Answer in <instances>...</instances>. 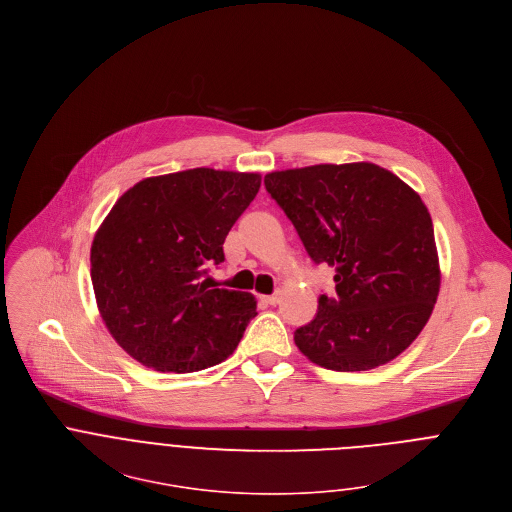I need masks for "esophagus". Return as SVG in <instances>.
<instances>
[{"instance_id":"1","label":"esophagus","mask_w":512,"mask_h":512,"mask_svg":"<svg viewBox=\"0 0 512 512\" xmlns=\"http://www.w3.org/2000/svg\"><path fill=\"white\" fill-rule=\"evenodd\" d=\"M261 301L267 303V305H277L279 303V295H263Z\"/></svg>"}]
</instances>
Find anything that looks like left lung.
Instances as JSON below:
<instances>
[{"instance_id": "left-lung-1", "label": "left lung", "mask_w": 512, "mask_h": 512, "mask_svg": "<svg viewBox=\"0 0 512 512\" xmlns=\"http://www.w3.org/2000/svg\"><path fill=\"white\" fill-rule=\"evenodd\" d=\"M313 263L335 269V295L295 329L313 364L364 372L398 358L440 291L434 227L420 195L374 162L313 164L265 175Z\"/></svg>"}]
</instances>
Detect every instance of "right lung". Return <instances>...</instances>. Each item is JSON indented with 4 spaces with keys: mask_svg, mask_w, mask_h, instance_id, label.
Listing matches in <instances>:
<instances>
[{
    "mask_svg": "<svg viewBox=\"0 0 512 512\" xmlns=\"http://www.w3.org/2000/svg\"><path fill=\"white\" fill-rule=\"evenodd\" d=\"M261 175L189 168L130 187L90 249L96 305L116 344L156 372L225 362L257 315L251 293L211 289L207 265L251 205Z\"/></svg>",
    "mask_w": 512,
    "mask_h": 512,
    "instance_id": "1",
    "label": "right lung"
}]
</instances>
